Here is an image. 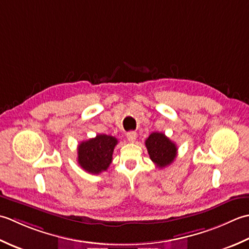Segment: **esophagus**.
<instances>
[{"instance_id": "1", "label": "esophagus", "mask_w": 249, "mask_h": 249, "mask_svg": "<svg viewBox=\"0 0 249 249\" xmlns=\"http://www.w3.org/2000/svg\"><path fill=\"white\" fill-rule=\"evenodd\" d=\"M126 139H128V141L131 142V143H133V142L136 140V132L129 131L128 133H126Z\"/></svg>"}]
</instances>
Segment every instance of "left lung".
Segmentation results:
<instances>
[{"mask_svg": "<svg viewBox=\"0 0 249 249\" xmlns=\"http://www.w3.org/2000/svg\"><path fill=\"white\" fill-rule=\"evenodd\" d=\"M145 145L151 161L159 169L170 165L176 158L177 147L175 143L160 132H153L145 141Z\"/></svg>", "mask_w": 249, "mask_h": 249, "instance_id": "1", "label": "left lung"}]
</instances>
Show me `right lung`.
<instances>
[{"instance_id":"1","label":"right lung","mask_w":249,"mask_h":249,"mask_svg":"<svg viewBox=\"0 0 249 249\" xmlns=\"http://www.w3.org/2000/svg\"><path fill=\"white\" fill-rule=\"evenodd\" d=\"M118 140L111 135L98 134L93 139L78 145L77 161L83 169L91 174H100L108 169Z\"/></svg>"}]
</instances>
